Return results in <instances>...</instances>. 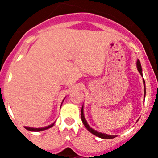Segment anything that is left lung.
<instances>
[{"label": "left lung", "mask_w": 158, "mask_h": 158, "mask_svg": "<svg viewBox=\"0 0 158 158\" xmlns=\"http://www.w3.org/2000/svg\"><path fill=\"white\" fill-rule=\"evenodd\" d=\"M136 66H137V69H138V71L139 72V73L141 74V76H142V66H141V63H140V61L139 59L137 60V62H136ZM143 83H144V92H145V96H146V86H145V81L143 79ZM81 120L83 124L85 125L86 128H87L88 131L92 133L93 135H96V137H99L100 139H114L116 137V135H107V134H104V133H101V132H98L96 130L93 129L91 127L89 126V124H88L87 121H86L85 118V115H84V105H82V108H81Z\"/></svg>", "instance_id": "8db88e82"}]
</instances>
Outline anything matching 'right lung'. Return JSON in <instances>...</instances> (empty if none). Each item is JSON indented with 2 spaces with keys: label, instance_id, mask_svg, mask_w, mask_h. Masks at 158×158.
Wrapping results in <instances>:
<instances>
[{
  "label": "right lung",
  "instance_id": "right-lung-1",
  "mask_svg": "<svg viewBox=\"0 0 158 158\" xmlns=\"http://www.w3.org/2000/svg\"><path fill=\"white\" fill-rule=\"evenodd\" d=\"M65 98H64V100H65ZM64 100H62V103H63ZM62 106V105H61ZM54 125V123H53L52 124H51V125H49V126L47 127H41V128H34V127H24V128L26 130H27V131H36V132H38V131H45V130H47L49 129V128L52 127Z\"/></svg>",
  "mask_w": 158,
  "mask_h": 158
}]
</instances>
